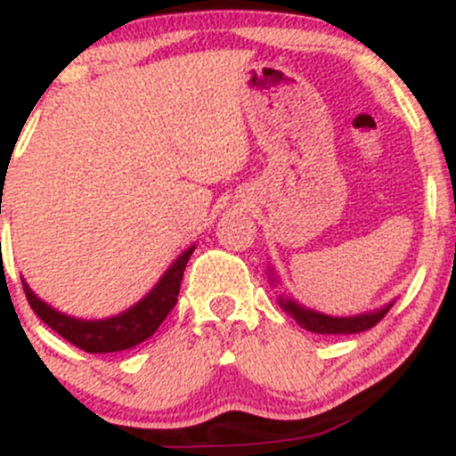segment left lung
I'll use <instances>...</instances> for the list:
<instances>
[{"label":"left lung","mask_w":456,"mask_h":456,"mask_svg":"<svg viewBox=\"0 0 456 456\" xmlns=\"http://www.w3.org/2000/svg\"><path fill=\"white\" fill-rule=\"evenodd\" d=\"M279 305L287 315H291L296 319L297 326H302L308 332H317V334H355V332H364V330L373 328L375 323H379L381 319L386 317V313L390 311V305H386L379 311H370V313H362V315L355 317H330L323 315V313L311 311V308L300 306L297 302L289 300V297H279Z\"/></svg>","instance_id":"left-lung-1"}]
</instances>
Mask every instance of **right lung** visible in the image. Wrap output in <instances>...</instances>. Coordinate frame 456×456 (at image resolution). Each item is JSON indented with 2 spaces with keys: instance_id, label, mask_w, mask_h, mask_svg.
<instances>
[{
  "instance_id": "1",
  "label": "right lung",
  "mask_w": 456,
  "mask_h": 456,
  "mask_svg": "<svg viewBox=\"0 0 456 456\" xmlns=\"http://www.w3.org/2000/svg\"><path fill=\"white\" fill-rule=\"evenodd\" d=\"M192 250H195V246H191L186 253H182L174 261V265L162 274L159 285L143 300L130 306L128 311L119 313V315L98 319V322H92V319L86 322V319L68 317L64 313L55 311L53 306L40 300L25 281L23 291L36 315L43 319L51 330H55L60 337H64L66 341L75 345V347L87 354L124 352V349L137 347L139 343L150 338L159 330L160 323L165 322V317L169 315L171 308L175 306L182 276H184V268L188 259H191Z\"/></svg>"
}]
</instances>
